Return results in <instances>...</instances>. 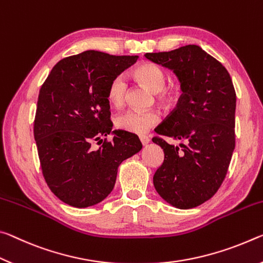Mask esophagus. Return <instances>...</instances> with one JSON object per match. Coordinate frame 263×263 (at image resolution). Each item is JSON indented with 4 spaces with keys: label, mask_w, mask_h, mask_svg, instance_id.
<instances>
[{
    "label": "esophagus",
    "mask_w": 263,
    "mask_h": 263,
    "mask_svg": "<svg viewBox=\"0 0 263 263\" xmlns=\"http://www.w3.org/2000/svg\"><path fill=\"white\" fill-rule=\"evenodd\" d=\"M140 141H141V143L143 144V145H145V144H148L149 142H150V139L148 136H145V135H141L140 136Z\"/></svg>",
    "instance_id": "1"
}]
</instances>
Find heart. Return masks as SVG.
Wrapping results in <instances>:
<instances>
[{
    "instance_id": "heart-1",
    "label": "heart",
    "mask_w": 263,
    "mask_h": 263,
    "mask_svg": "<svg viewBox=\"0 0 263 263\" xmlns=\"http://www.w3.org/2000/svg\"><path fill=\"white\" fill-rule=\"evenodd\" d=\"M134 77L156 94L157 101L170 103L176 97L174 88L166 87V73L157 64L145 62L134 70ZM127 79L123 74L115 76L107 88V98L113 106H121L127 96ZM161 116L156 110H126L115 118V126L134 134H145L160 123Z\"/></svg>"
}]
</instances>
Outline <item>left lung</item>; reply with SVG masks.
I'll use <instances>...</instances> for the list:
<instances>
[{
	"instance_id": "left-lung-1",
	"label": "left lung",
	"mask_w": 263,
	"mask_h": 263,
	"mask_svg": "<svg viewBox=\"0 0 263 263\" xmlns=\"http://www.w3.org/2000/svg\"><path fill=\"white\" fill-rule=\"evenodd\" d=\"M144 57L174 72L183 92L176 108L155 129L182 141V149L154 137V143L164 152L154 186L175 208H197L216 195L235 148L233 83L222 64L198 45Z\"/></svg>"
}]
</instances>
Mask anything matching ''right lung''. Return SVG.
Returning a JSON list of instances; mask_svg holds the SVG:
<instances>
[{"mask_svg": "<svg viewBox=\"0 0 263 263\" xmlns=\"http://www.w3.org/2000/svg\"><path fill=\"white\" fill-rule=\"evenodd\" d=\"M137 55L85 51L58 62L43 84L33 135L46 184L73 208L102 201L113 190L118 167L139 153L135 134L111 132L107 88L115 76L135 64ZM111 134L114 140L102 142ZM102 143L98 149L93 141Z\"/></svg>", "mask_w": 263, "mask_h": 263, "instance_id": "1", "label": "right lung"}]
</instances>
